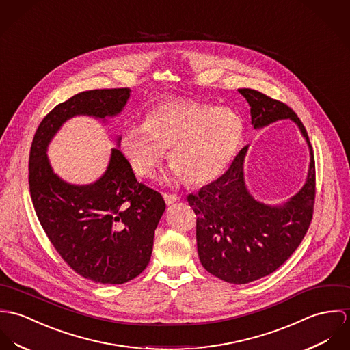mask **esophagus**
Listing matches in <instances>:
<instances>
[{
    "label": "esophagus",
    "mask_w": 350,
    "mask_h": 350,
    "mask_svg": "<svg viewBox=\"0 0 350 350\" xmlns=\"http://www.w3.org/2000/svg\"><path fill=\"white\" fill-rule=\"evenodd\" d=\"M163 200H165L166 205H172V204H174L176 201H178L180 197H178L177 194L163 193Z\"/></svg>",
    "instance_id": "obj_1"
}]
</instances>
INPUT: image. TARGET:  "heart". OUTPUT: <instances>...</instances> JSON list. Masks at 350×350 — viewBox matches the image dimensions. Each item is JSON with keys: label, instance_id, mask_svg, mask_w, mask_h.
<instances>
[{"label": "heart", "instance_id": "b5f03b06", "mask_svg": "<svg viewBox=\"0 0 350 350\" xmlns=\"http://www.w3.org/2000/svg\"><path fill=\"white\" fill-rule=\"evenodd\" d=\"M243 135L244 120L232 109L173 99L152 107L144 124L127 129L120 149L144 178L154 176L169 150L174 176L201 185L226 170Z\"/></svg>", "mask_w": 350, "mask_h": 350}]
</instances>
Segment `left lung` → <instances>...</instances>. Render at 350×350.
Wrapping results in <instances>:
<instances>
[{
  "label": "left lung",
  "mask_w": 350,
  "mask_h": 350,
  "mask_svg": "<svg viewBox=\"0 0 350 350\" xmlns=\"http://www.w3.org/2000/svg\"><path fill=\"white\" fill-rule=\"evenodd\" d=\"M239 92L251 107L254 129L291 119L306 139L310 163L301 191L283 204L269 205L255 200L245 187L248 146H244L221 177L188 196L197 216V251L202 267L233 284L267 276L293 255L309 230L315 197L314 154L301 119L287 105L256 90L240 88Z\"/></svg>",
  "instance_id": "1"
}]
</instances>
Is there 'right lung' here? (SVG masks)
Wrapping results in <instances>:
<instances>
[{
    "mask_svg": "<svg viewBox=\"0 0 350 350\" xmlns=\"http://www.w3.org/2000/svg\"><path fill=\"white\" fill-rule=\"evenodd\" d=\"M130 92L91 90L57 105L41 120L29 154V191L42 230L74 271L100 284L126 283L148 267L165 201L137 181L118 149L120 137L105 173L87 185L60 178L46 152L68 119L87 116L106 122L122 113Z\"/></svg>",
    "mask_w": 350,
    "mask_h": 350,
    "instance_id": "obj_1",
    "label": "right lung"
}]
</instances>
